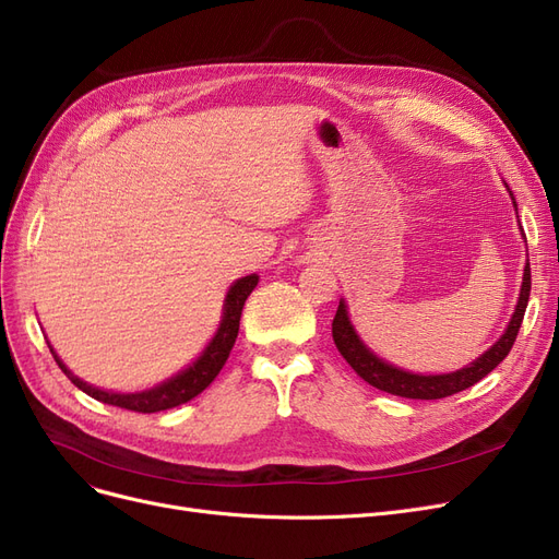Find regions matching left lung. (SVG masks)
<instances>
[{"label": "left lung", "instance_id": "1", "mask_svg": "<svg viewBox=\"0 0 559 559\" xmlns=\"http://www.w3.org/2000/svg\"><path fill=\"white\" fill-rule=\"evenodd\" d=\"M513 206H515V202H513ZM530 290H532V276H530V260H527L523 285H521V297H519V304H515V311L511 316L507 332L500 336L498 343L488 347L479 359H474L469 366L456 370V373L417 376V373H407V370H403V368H396V366L382 361L378 355L370 353V349L357 336L353 322H349V318H347V306L343 299L338 304V311L332 322V336H334V343L338 347V353L343 355V359L353 366L355 373L370 386L386 391V394L401 396V399H419V401L447 399V396L459 394V391L484 380L490 370L511 353L513 341H515V336H519V329L523 324Z\"/></svg>", "mask_w": 559, "mask_h": 559}]
</instances>
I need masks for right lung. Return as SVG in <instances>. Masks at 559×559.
Wrapping results in <instances>:
<instances>
[{
	"mask_svg": "<svg viewBox=\"0 0 559 559\" xmlns=\"http://www.w3.org/2000/svg\"><path fill=\"white\" fill-rule=\"evenodd\" d=\"M258 285V276H243L239 278L230 290H227L225 304H223V320L218 324V332L212 338V343L204 347V353L189 366L181 373H177L175 378L160 382L154 389L147 391H138V394H112V391H103L96 389L87 382H82L80 378H75L71 370L61 364V359L55 355V349L50 347V353L55 357V361L59 364V368L64 370V376L85 391L87 396L106 403V405H115V407H123V409H131V412H142V415H152V412H160V409H170L177 407L181 403H189L191 399H195L198 394L210 386L214 382V378L221 373V368L225 366L227 357H230V349L237 341L239 334V318H241V308L255 290Z\"/></svg>",
	"mask_w": 559,
	"mask_h": 559,
	"instance_id": "obj_1",
	"label": "right lung"
}]
</instances>
